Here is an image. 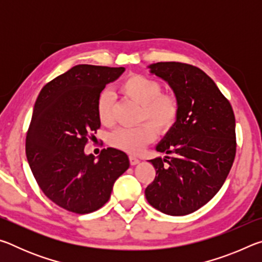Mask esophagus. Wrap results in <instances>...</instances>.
I'll return each mask as SVG.
<instances>
[{
    "label": "esophagus",
    "instance_id": "34e87169",
    "mask_svg": "<svg viewBox=\"0 0 262 262\" xmlns=\"http://www.w3.org/2000/svg\"><path fill=\"white\" fill-rule=\"evenodd\" d=\"M129 162L132 165H136V164L140 163V159L135 156H129Z\"/></svg>",
    "mask_w": 262,
    "mask_h": 262
}]
</instances>
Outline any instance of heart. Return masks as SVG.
<instances>
[{"instance_id":"obj_1","label":"heart","mask_w":262,"mask_h":262,"mask_svg":"<svg viewBox=\"0 0 262 262\" xmlns=\"http://www.w3.org/2000/svg\"><path fill=\"white\" fill-rule=\"evenodd\" d=\"M119 90L127 98L141 105L139 120H148L136 127H122L111 134L112 147L129 154H139L156 139L157 130H170L180 113L179 98L174 92L162 91V84L144 75H129L119 84ZM114 96L111 91L100 92L97 99V114L103 125L113 122Z\"/></svg>"}]
</instances>
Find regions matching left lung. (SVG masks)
<instances>
[{
    "instance_id": "1",
    "label": "left lung",
    "mask_w": 262,
    "mask_h": 262,
    "mask_svg": "<svg viewBox=\"0 0 262 262\" xmlns=\"http://www.w3.org/2000/svg\"><path fill=\"white\" fill-rule=\"evenodd\" d=\"M149 68L178 96L180 113L156 147L171 157L149 161L156 177L145 198L164 214L188 215L215 196L231 170L237 147L233 110L200 68L181 62H157Z\"/></svg>"
}]
</instances>
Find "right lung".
Returning <instances> with one entry per match:
<instances>
[{
  "instance_id": "right-lung-1",
  "label": "right lung",
  "mask_w": 262,
  "mask_h": 262,
  "mask_svg": "<svg viewBox=\"0 0 262 262\" xmlns=\"http://www.w3.org/2000/svg\"><path fill=\"white\" fill-rule=\"evenodd\" d=\"M123 72V67L75 66L48 82L35 100L25 143L29 165L43 194L75 214L103 207L115 180L129 167L121 150L103 149L98 161L84 154L88 139L100 127L98 96Z\"/></svg>"
}]
</instances>
